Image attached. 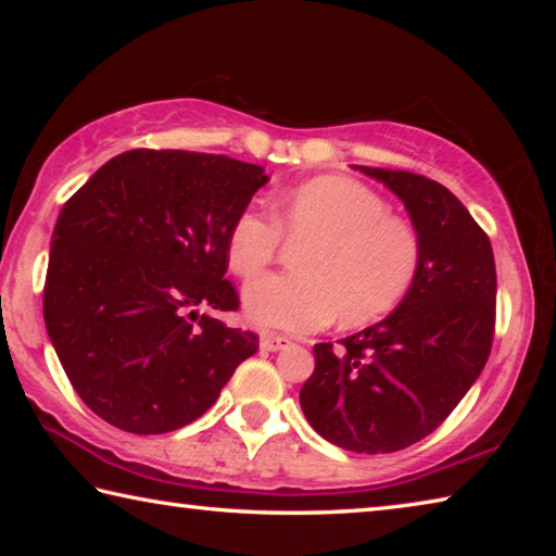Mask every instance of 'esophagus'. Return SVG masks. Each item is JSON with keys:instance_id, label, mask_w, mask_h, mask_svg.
<instances>
[{"instance_id": "obj_1", "label": "esophagus", "mask_w": 556, "mask_h": 556, "mask_svg": "<svg viewBox=\"0 0 556 556\" xmlns=\"http://www.w3.org/2000/svg\"><path fill=\"white\" fill-rule=\"evenodd\" d=\"M260 345H262V351H281V348L289 345V338L277 336V333H267V336H262Z\"/></svg>"}]
</instances>
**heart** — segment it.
<instances>
[{"instance_id":"1","label":"heart","mask_w":556,"mask_h":556,"mask_svg":"<svg viewBox=\"0 0 556 556\" xmlns=\"http://www.w3.org/2000/svg\"><path fill=\"white\" fill-rule=\"evenodd\" d=\"M287 240H306L294 255L296 275L252 281L244 308L257 326L318 331L341 316L365 326L402 304L421 269L417 230L390 215L368 186L343 176L304 181L275 203V218L244 208L228 232V262L242 279L257 277Z\"/></svg>"}]
</instances>
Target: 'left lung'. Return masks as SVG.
I'll use <instances>...</instances> for the list:
<instances>
[{
  "label": "left lung",
  "mask_w": 556,
  "mask_h": 556,
  "mask_svg": "<svg viewBox=\"0 0 556 556\" xmlns=\"http://www.w3.org/2000/svg\"><path fill=\"white\" fill-rule=\"evenodd\" d=\"M400 195L421 242L402 304L365 331L316 343L299 402L308 425L355 454H392L429 437L491 355L495 260L485 230L427 176L363 168Z\"/></svg>",
  "instance_id": "1"
}]
</instances>
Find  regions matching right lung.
Returning a JSON list of instances; mask_svg holds the SVG:
<instances>
[{
	"label": "right lung",
	"mask_w": 556,
	"mask_h": 556,
	"mask_svg": "<svg viewBox=\"0 0 556 556\" xmlns=\"http://www.w3.org/2000/svg\"><path fill=\"white\" fill-rule=\"evenodd\" d=\"M265 184V168L223 154L131 149L63 203L43 321L73 390L108 425H191L257 353V333L208 312L240 308L228 232Z\"/></svg>",
	"instance_id": "add662e5"
}]
</instances>
